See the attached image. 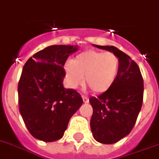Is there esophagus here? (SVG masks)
Segmentation results:
<instances>
[{
	"instance_id": "34e87169",
	"label": "esophagus",
	"mask_w": 159,
	"mask_h": 159,
	"mask_svg": "<svg viewBox=\"0 0 159 159\" xmlns=\"http://www.w3.org/2000/svg\"><path fill=\"white\" fill-rule=\"evenodd\" d=\"M82 99H83V101H84V103H88V102H89V98L86 97V96H84V95H82Z\"/></svg>"
}]
</instances>
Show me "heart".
I'll return each mask as SVG.
<instances>
[{"instance_id":"b5f03b06","label":"heart","mask_w":159,"mask_h":159,"mask_svg":"<svg viewBox=\"0 0 159 159\" xmlns=\"http://www.w3.org/2000/svg\"><path fill=\"white\" fill-rule=\"evenodd\" d=\"M65 80L71 89L84 84L95 94L107 92L115 84L120 70V60L113 52L87 50L64 66Z\"/></svg>"}]
</instances>
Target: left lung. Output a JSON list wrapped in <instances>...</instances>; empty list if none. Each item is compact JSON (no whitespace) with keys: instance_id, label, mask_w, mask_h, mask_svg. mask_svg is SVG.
<instances>
[{"instance_id":"obj_1","label":"left lung","mask_w":159,"mask_h":159,"mask_svg":"<svg viewBox=\"0 0 159 159\" xmlns=\"http://www.w3.org/2000/svg\"><path fill=\"white\" fill-rule=\"evenodd\" d=\"M94 46L115 53L120 60L115 84L97 98H89L93 137L99 143L112 144L129 134L136 123L143 105V79L137 63L117 48Z\"/></svg>"}]
</instances>
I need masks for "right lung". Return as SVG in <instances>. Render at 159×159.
Instances as JSON below:
<instances>
[{
	"mask_svg": "<svg viewBox=\"0 0 159 159\" xmlns=\"http://www.w3.org/2000/svg\"><path fill=\"white\" fill-rule=\"evenodd\" d=\"M78 50L73 45H52L26 62L18 83L19 111L27 130L39 140L54 142L64 136L83 100L63 85L64 65Z\"/></svg>",
	"mask_w": 159,
	"mask_h": 159,
	"instance_id": "obj_1",
	"label": "right lung"
}]
</instances>
